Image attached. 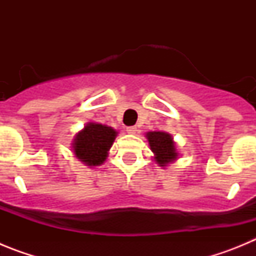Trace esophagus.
<instances>
[{
  "label": "esophagus",
  "instance_id": "esophagus-1",
  "mask_svg": "<svg viewBox=\"0 0 256 256\" xmlns=\"http://www.w3.org/2000/svg\"><path fill=\"white\" fill-rule=\"evenodd\" d=\"M137 126H126V132L130 133V134H136L137 133Z\"/></svg>",
  "mask_w": 256,
  "mask_h": 256
}]
</instances>
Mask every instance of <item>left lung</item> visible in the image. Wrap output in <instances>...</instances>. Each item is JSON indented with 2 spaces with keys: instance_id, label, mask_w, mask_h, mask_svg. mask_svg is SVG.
<instances>
[{
  "instance_id": "obj_1",
  "label": "left lung",
  "mask_w": 256,
  "mask_h": 256,
  "mask_svg": "<svg viewBox=\"0 0 256 256\" xmlns=\"http://www.w3.org/2000/svg\"><path fill=\"white\" fill-rule=\"evenodd\" d=\"M146 138H148L150 148L154 154V162L159 166H166L170 162H176L178 159L177 144L174 142L172 134L162 130H154V132L146 133Z\"/></svg>"
}]
</instances>
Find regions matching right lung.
Here are the masks:
<instances>
[{
	"mask_svg": "<svg viewBox=\"0 0 256 256\" xmlns=\"http://www.w3.org/2000/svg\"><path fill=\"white\" fill-rule=\"evenodd\" d=\"M118 132L112 126L90 122L74 136L72 148L79 162L87 166H98L108 159V150L116 138Z\"/></svg>",
	"mask_w": 256,
	"mask_h": 256,
	"instance_id": "obj_1",
	"label": "right lung"
}]
</instances>
